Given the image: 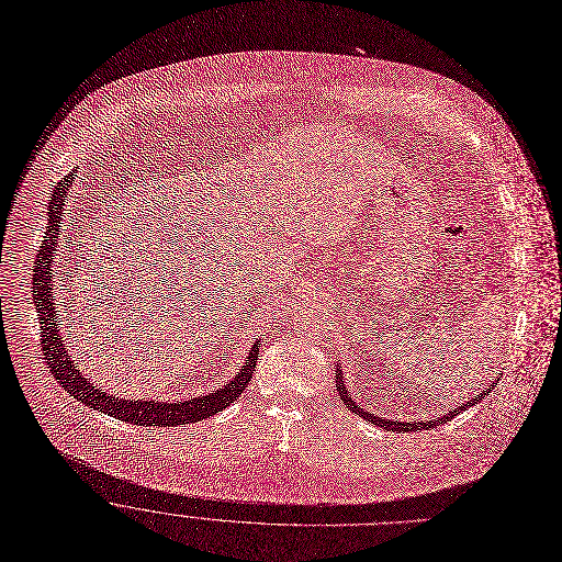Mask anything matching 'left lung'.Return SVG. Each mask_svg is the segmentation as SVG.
Masks as SVG:
<instances>
[{
	"label": "left lung",
	"instance_id": "8db88e82",
	"mask_svg": "<svg viewBox=\"0 0 562 562\" xmlns=\"http://www.w3.org/2000/svg\"><path fill=\"white\" fill-rule=\"evenodd\" d=\"M336 387H339V396H341V398H344V403H346V405H348V407H350V409H352V412H357V414H361V416H366V418H368V420H372V423H374V425H379V427H387V429H390V427H394V429H396V431H401V429H403V431H407V429H409V431H412V429H416V427H418V429H420V427H425V429H427V427H436V425H438V423H445V420H447V418H452V416H457V414H461V412H463V409H468V407H472V405H474V403H476V401H481V398H485V396H487V394H490V392H492V387H494V385H492V387H487V390H483V392H481V394H476V398H474V401H468V403H463V405H459V407H457V409H454V412H450V414H447V416H440V418H438V420H429V423H398V420H385V418H379V416H374V414H368V412H363V407H359V405H357V403H355V401H352V398H350V394H348V390H346V387H344V376H341V368H339V366H336Z\"/></svg>",
	"mask_w": 562,
	"mask_h": 562
}]
</instances>
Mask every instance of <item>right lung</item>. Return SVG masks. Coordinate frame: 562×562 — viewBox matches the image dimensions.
Masks as SVG:
<instances>
[{
	"mask_svg": "<svg viewBox=\"0 0 562 562\" xmlns=\"http://www.w3.org/2000/svg\"><path fill=\"white\" fill-rule=\"evenodd\" d=\"M75 175H66L53 190L50 203H48V226H46V237L44 244L40 246V255L35 259V279H33V299L37 305V316H40V325H42V357L48 363L55 381L77 401H81L83 405L99 409L103 414L115 416L120 420H128L135 425H159V427H170V425H188V423H196L203 420L221 409H226L233 401H237L241 396V392L248 387L252 374H255V366L259 359V344L250 350V357L246 361V366L239 370V374L228 383L223 385L221 390H216L214 394L207 396H199V398H190L186 403H155V401H124V398H115L108 396L105 392L97 390V385L90 383V379L81 376V372L77 370V366L70 361L66 346L59 341V329H57V321H55V303H53V294H50V263H53V255H55V241L61 233V205L66 203V192L72 183Z\"/></svg>",
	"mask_w": 562,
	"mask_h": 562,
	"instance_id": "obj_1",
	"label": "right lung"
}]
</instances>
